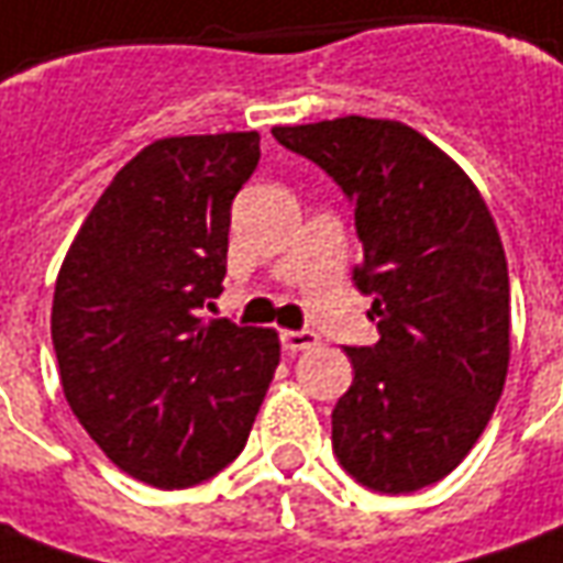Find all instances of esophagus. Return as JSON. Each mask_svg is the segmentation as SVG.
<instances>
[{"label": "esophagus", "instance_id": "esophagus-1", "mask_svg": "<svg viewBox=\"0 0 563 563\" xmlns=\"http://www.w3.org/2000/svg\"><path fill=\"white\" fill-rule=\"evenodd\" d=\"M312 346H319V333L316 331H282V349L288 355H297V352Z\"/></svg>", "mask_w": 563, "mask_h": 563}]
</instances>
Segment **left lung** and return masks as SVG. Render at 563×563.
I'll list each match as a JSON object with an SVG mask.
<instances>
[{
    "label": "left lung",
    "mask_w": 563,
    "mask_h": 563,
    "mask_svg": "<svg viewBox=\"0 0 563 563\" xmlns=\"http://www.w3.org/2000/svg\"><path fill=\"white\" fill-rule=\"evenodd\" d=\"M273 137L331 174L355 205V285L374 346H346L352 386L331 413L355 482L410 494L441 482L482 438L509 374V266L478 186L420 131L343 115Z\"/></svg>",
    "instance_id": "8db88e82"
}]
</instances>
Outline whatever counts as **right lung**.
I'll use <instances>...</instances> for the list:
<instances>
[{
	"mask_svg": "<svg viewBox=\"0 0 563 563\" xmlns=\"http://www.w3.org/2000/svg\"><path fill=\"white\" fill-rule=\"evenodd\" d=\"M257 162V131L150 143L57 273L52 340L69 407L115 466L162 490L242 453L278 367L273 328L201 319L223 290L232 199Z\"/></svg>",
	"mask_w": 563,
	"mask_h": 563,
	"instance_id": "add662e5",
	"label": "right lung"
}]
</instances>
